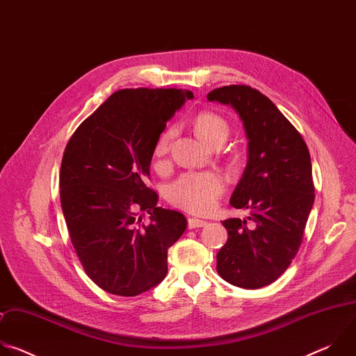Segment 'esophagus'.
Segmentation results:
<instances>
[{
    "label": "esophagus",
    "mask_w": 356,
    "mask_h": 356,
    "mask_svg": "<svg viewBox=\"0 0 356 356\" xmlns=\"http://www.w3.org/2000/svg\"><path fill=\"white\" fill-rule=\"evenodd\" d=\"M204 225H207V221H204V220H198V218H188V228L190 229H194V228H201V227H204Z\"/></svg>",
    "instance_id": "obj_1"
}]
</instances>
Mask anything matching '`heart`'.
<instances>
[{
  "label": "heart",
  "mask_w": 356,
  "mask_h": 356,
  "mask_svg": "<svg viewBox=\"0 0 356 356\" xmlns=\"http://www.w3.org/2000/svg\"><path fill=\"white\" fill-rule=\"evenodd\" d=\"M194 128L201 139L210 145H214L218 140H225L229 132L228 122L221 115L210 111L197 115ZM175 135V127L165 129L159 135L154 149L158 158L168 154ZM225 177L217 172H187L169 186L168 198L173 206L181 210L194 214H207L217 207V202L225 191Z\"/></svg>",
  "instance_id": "1"
}]
</instances>
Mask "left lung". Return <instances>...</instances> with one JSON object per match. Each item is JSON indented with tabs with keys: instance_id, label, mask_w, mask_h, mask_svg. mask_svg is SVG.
Segmentation results:
<instances>
[{
	"instance_id": "left-lung-1",
	"label": "left lung",
	"mask_w": 356,
	"mask_h": 356,
	"mask_svg": "<svg viewBox=\"0 0 356 356\" xmlns=\"http://www.w3.org/2000/svg\"><path fill=\"white\" fill-rule=\"evenodd\" d=\"M231 106L243 122L248 165L229 204L250 211L228 218L227 243L217 253V272L228 283L259 289L290 266L302 241L314 183L309 147L300 132L259 90L231 84L207 94Z\"/></svg>"
}]
</instances>
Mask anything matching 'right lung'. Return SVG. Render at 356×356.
Listing matches in <instances>:
<instances>
[{
	"mask_svg": "<svg viewBox=\"0 0 356 356\" xmlns=\"http://www.w3.org/2000/svg\"><path fill=\"white\" fill-rule=\"evenodd\" d=\"M190 98L177 88L118 90L66 145L59 184L70 241L87 276L111 294L132 297L159 284L168 249L187 227L181 213L156 206L145 181L159 135Z\"/></svg>",
	"mask_w": 356,
	"mask_h": 356,
	"instance_id": "add662e5",
	"label": "right lung"
}]
</instances>
